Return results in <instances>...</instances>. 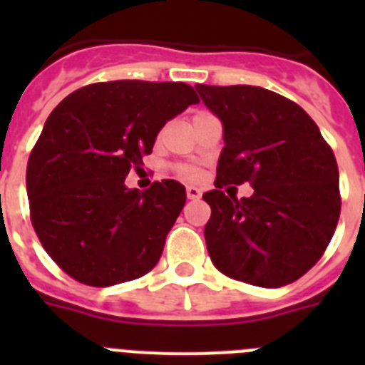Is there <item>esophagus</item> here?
Returning a JSON list of instances; mask_svg holds the SVG:
<instances>
[{
  "label": "esophagus",
  "mask_w": 365,
  "mask_h": 365,
  "mask_svg": "<svg viewBox=\"0 0 365 365\" xmlns=\"http://www.w3.org/2000/svg\"><path fill=\"white\" fill-rule=\"evenodd\" d=\"M186 195L192 201H197V199H201V190L195 188V186H186Z\"/></svg>",
  "instance_id": "obj_1"
}]
</instances>
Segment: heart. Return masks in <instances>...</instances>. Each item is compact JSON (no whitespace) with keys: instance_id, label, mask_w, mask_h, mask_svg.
<instances>
[{"instance_id":"obj_1","label":"heart","mask_w":365,"mask_h":365,"mask_svg":"<svg viewBox=\"0 0 365 365\" xmlns=\"http://www.w3.org/2000/svg\"><path fill=\"white\" fill-rule=\"evenodd\" d=\"M175 170H177V173H179L180 177H185V179H195V177L199 175L197 168L190 166V164H179Z\"/></svg>"}]
</instances>
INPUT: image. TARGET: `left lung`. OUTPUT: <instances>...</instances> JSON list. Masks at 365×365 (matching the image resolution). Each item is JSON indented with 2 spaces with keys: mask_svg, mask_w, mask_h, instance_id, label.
I'll list each match as a JSON object with an SVG mask.
<instances>
[{
  "mask_svg": "<svg viewBox=\"0 0 365 365\" xmlns=\"http://www.w3.org/2000/svg\"><path fill=\"white\" fill-rule=\"evenodd\" d=\"M222 122L225 148L205 227L210 259L228 278L250 285H289L324 256L340 217L334 153L296 102L256 86H195ZM250 182L255 193L224 195Z\"/></svg>",
  "mask_w": 365,
  "mask_h": 365,
  "instance_id": "1",
  "label": "left lung"
}]
</instances>
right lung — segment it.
<instances>
[{
  "label": "right lung",
  "instance_id": "right-lung-1",
  "mask_svg": "<svg viewBox=\"0 0 365 365\" xmlns=\"http://www.w3.org/2000/svg\"><path fill=\"white\" fill-rule=\"evenodd\" d=\"M197 102L188 83L115 80L53 109L29 157L27 195L41 247L71 278L109 287L157 265L186 190L164 179L140 192L124 179L163 125Z\"/></svg>",
  "mask_w": 365,
  "mask_h": 365
}]
</instances>
